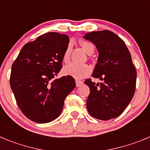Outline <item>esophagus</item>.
I'll use <instances>...</instances> for the list:
<instances>
[{"mask_svg":"<svg viewBox=\"0 0 150 150\" xmlns=\"http://www.w3.org/2000/svg\"><path fill=\"white\" fill-rule=\"evenodd\" d=\"M75 83H76V86H81L83 84V82L81 81H79V80H76L75 81Z\"/></svg>","mask_w":150,"mask_h":150,"instance_id":"34e87169","label":"esophagus"}]
</instances>
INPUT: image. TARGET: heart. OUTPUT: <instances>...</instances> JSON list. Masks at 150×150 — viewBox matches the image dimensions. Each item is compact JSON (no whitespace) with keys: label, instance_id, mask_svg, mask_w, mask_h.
I'll use <instances>...</instances> for the list:
<instances>
[{"label":"heart","instance_id":"1","mask_svg":"<svg viewBox=\"0 0 150 150\" xmlns=\"http://www.w3.org/2000/svg\"><path fill=\"white\" fill-rule=\"evenodd\" d=\"M80 44L81 46L83 51L88 54H92L94 52V47L92 43H89L87 41H83L81 40L80 42ZM71 44H69L64 51L63 54V61L64 63H68L70 59L71 55ZM91 72V68L87 64H78L75 63H70L67 64L63 68V73L65 75L73 77L76 79H81L84 77L89 75Z\"/></svg>","mask_w":150,"mask_h":150}]
</instances>
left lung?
Here are the masks:
<instances>
[{
  "label": "left lung",
  "instance_id": "8db88e82",
  "mask_svg": "<svg viewBox=\"0 0 150 150\" xmlns=\"http://www.w3.org/2000/svg\"><path fill=\"white\" fill-rule=\"evenodd\" d=\"M83 38L89 40L98 52V62L92 76L96 83L86 79L90 89L86 107L91 116L108 121L119 116L134 96L137 73L132 57L124 40L109 30L91 32Z\"/></svg>",
  "mask_w": 150,
  "mask_h": 150
}]
</instances>
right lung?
Here are the masks:
<instances>
[{"label": "right lung", "mask_w": 150, "mask_h": 150, "mask_svg": "<svg viewBox=\"0 0 150 150\" xmlns=\"http://www.w3.org/2000/svg\"><path fill=\"white\" fill-rule=\"evenodd\" d=\"M69 36L47 33L26 43L12 66L10 86L22 112L39 124L61 115L64 100L75 87L72 77L54 79L62 68Z\"/></svg>", "instance_id": "add662e5"}]
</instances>
